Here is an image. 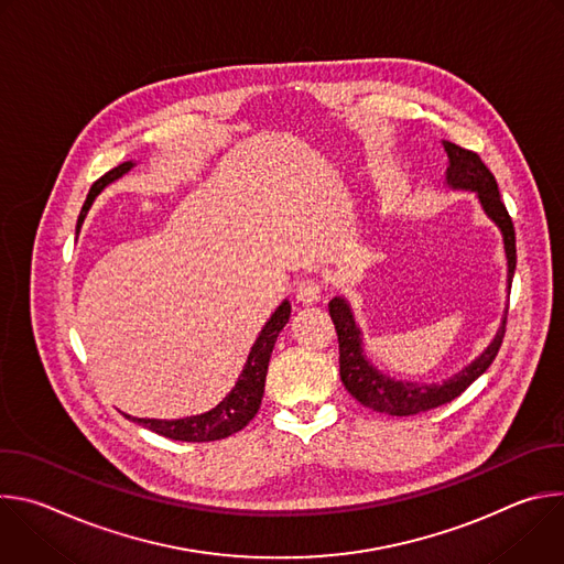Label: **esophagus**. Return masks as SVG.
I'll return each mask as SVG.
<instances>
[{
	"mask_svg": "<svg viewBox=\"0 0 564 564\" xmlns=\"http://www.w3.org/2000/svg\"><path fill=\"white\" fill-rule=\"evenodd\" d=\"M294 292L301 303H316L321 296H324V283L314 276H305L296 283Z\"/></svg>",
	"mask_w": 564,
	"mask_h": 564,
	"instance_id": "1",
	"label": "esophagus"
}]
</instances>
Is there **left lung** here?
Instances as JSON below:
<instances>
[{"label":"left lung","mask_w":564,"mask_h":564,"mask_svg":"<svg viewBox=\"0 0 564 564\" xmlns=\"http://www.w3.org/2000/svg\"><path fill=\"white\" fill-rule=\"evenodd\" d=\"M444 149L448 153V172L446 181L451 187L459 189H470L477 194L481 207L485 212L498 223L505 236V250H507V261H509V281L513 279L516 272V229L513 220L500 198V189L496 183V176L491 170L481 163V158L475 151H468L455 142H444ZM333 324L339 337V375L346 386V390L364 404L366 409H372L377 413L386 415H397V417H409V415H420L426 411H433L442 404H448L455 397H459L481 372H487V368L494 364L505 333H507V316L505 324L494 339V344L485 350V355L477 357L468 368L457 372L444 383H431V386H420L413 381H394L381 372H377L364 357L361 350V339H359V328L355 326L352 312L344 299H333L328 303Z\"/></svg>","instance_id":"1"}]
</instances>
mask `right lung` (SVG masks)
Segmentation results:
<instances>
[{
  "mask_svg": "<svg viewBox=\"0 0 564 564\" xmlns=\"http://www.w3.org/2000/svg\"><path fill=\"white\" fill-rule=\"evenodd\" d=\"M131 170V163H122L118 167H113L111 172H107L102 178H98L91 189L89 196L83 205V212H79L77 218V227L83 225L94 198L116 178H120L122 174H127ZM290 318V303L283 301L276 312L270 316V321L265 324V328L261 330L257 344L252 346V352L248 357V364L240 372L236 386L231 388V392L220 401L216 409H212L209 413L196 415V417H185V420H138V417H129L135 424L170 437V440H178V442H216V440H225L234 433H238L240 429H246L254 415L261 409V399H263V390H265V375H268V364H270V355L272 348L276 344L279 333L283 330V326L288 324Z\"/></svg>",
  "mask_w": 564,
  "mask_h": 564,
  "instance_id": "add662e5",
  "label": "right lung"
}]
</instances>
